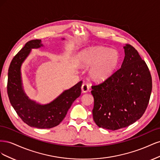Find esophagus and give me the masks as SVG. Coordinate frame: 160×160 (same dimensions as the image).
<instances>
[{"label":"esophagus","mask_w":160,"mask_h":160,"mask_svg":"<svg viewBox=\"0 0 160 160\" xmlns=\"http://www.w3.org/2000/svg\"><path fill=\"white\" fill-rule=\"evenodd\" d=\"M81 90L83 93H87V92H88L89 90V85L86 83H83L81 86Z\"/></svg>","instance_id":"34e87169"}]
</instances>
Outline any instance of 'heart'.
I'll return each mask as SVG.
<instances>
[{"instance_id": "b5f03b06", "label": "heart", "mask_w": 160, "mask_h": 160, "mask_svg": "<svg viewBox=\"0 0 160 160\" xmlns=\"http://www.w3.org/2000/svg\"><path fill=\"white\" fill-rule=\"evenodd\" d=\"M119 52L103 47H91L80 51L76 62L82 69H89L90 79L95 83H103L114 73L119 62Z\"/></svg>"}]
</instances>
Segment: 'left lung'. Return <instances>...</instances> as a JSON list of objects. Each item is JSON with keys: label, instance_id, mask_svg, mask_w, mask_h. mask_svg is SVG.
<instances>
[{"label": "left lung", "instance_id": "1", "mask_svg": "<svg viewBox=\"0 0 160 160\" xmlns=\"http://www.w3.org/2000/svg\"><path fill=\"white\" fill-rule=\"evenodd\" d=\"M121 68L100 85L92 86L93 120L98 127L109 130L126 128L141 118L152 89L148 67L132 45L124 47Z\"/></svg>", "mask_w": 160, "mask_h": 160}]
</instances>
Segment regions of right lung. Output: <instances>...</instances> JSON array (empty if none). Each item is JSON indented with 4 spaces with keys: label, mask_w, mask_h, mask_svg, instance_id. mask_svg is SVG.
I'll list each match as a JSON object with an SVG mask.
<instances>
[{
    "label": "right lung",
    "mask_w": 160,
    "mask_h": 160,
    "mask_svg": "<svg viewBox=\"0 0 160 160\" xmlns=\"http://www.w3.org/2000/svg\"><path fill=\"white\" fill-rule=\"evenodd\" d=\"M41 47V40L30 41L14 57L8 72L7 93L12 108L24 122L32 128L49 129L57 126L65 118L72 103L81 95L83 82L65 90L49 103L41 104L31 99L23 88L21 67L31 50Z\"/></svg>",
    "instance_id": "right-lung-1"
}]
</instances>
